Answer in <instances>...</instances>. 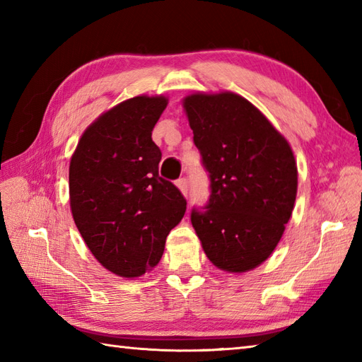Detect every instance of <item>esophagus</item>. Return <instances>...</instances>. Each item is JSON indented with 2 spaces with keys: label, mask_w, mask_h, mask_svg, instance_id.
Segmentation results:
<instances>
[{
  "label": "esophagus",
  "mask_w": 362,
  "mask_h": 362,
  "mask_svg": "<svg viewBox=\"0 0 362 362\" xmlns=\"http://www.w3.org/2000/svg\"><path fill=\"white\" fill-rule=\"evenodd\" d=\"M175 185L177 188H179L183 194H188V180L185 179V177H180L179 180H175Z\"/></svg>",
  "instance_id": "34e87169"
}]
</instances>
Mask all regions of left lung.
<instances>
[{"instance_id":"obj_1","label":"left lung","mask_w":362,"mask_h":362,"mask_svg":"<svg viewBox=\"0 0 362 362\" xmlns=\"http://www.w3.org/2000/svg\"><path fill=\"white\" fill-rule=\"evenodd\" d=\"M183 105L210 179L209 201L191 210V222L214 266L245 272L274 252L294 209L291 146L235 93L191 95Z\"/></svg>"}]
</instances>
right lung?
Listing matches in <instances>:
<instances>
[{
	"label": "right lung",
	"mask_w": 362,
	"mask_h": 362,
	"mask_svg": "<svg viewBox=\"0 0 362 362\" xmlns=\"http://www.w3.org/2000/svg\"><path fill=\"white\" fill-rule=\"evenodd\" d=\"M163 96H136L99 117L70 163L76 227L95 258L126 279L157 266L187 199L158 175L161 151L152 130L166 109Z\"/></svg>",
	"instance_id": "obj_1"
}]
</instances>
